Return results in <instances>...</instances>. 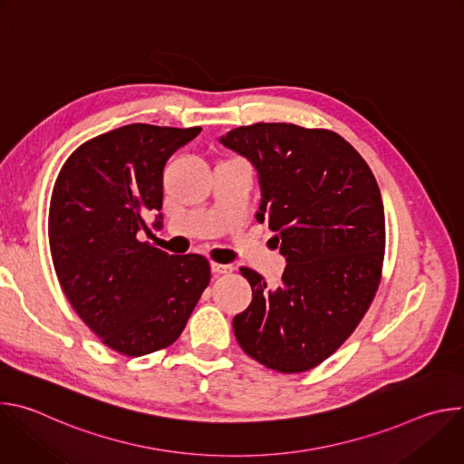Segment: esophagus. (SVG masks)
Returning a JSON list of instances; mask_svg holds the SVG:
<instances>
[{"instance_id":"1","label":"esophagus","mask_w":464,"mask_h":464,"mask_svg":"<svg viewBox=\"0 0 464 464\" xmlns=\"http://www.w3.org/2000/svg\"><path fill=\"white\" fill-rule=\"evenodd\" d=\"M211 270L215 276H226L233 272L231 264H220V262H211Z\"/></svg>"}]
</instances>
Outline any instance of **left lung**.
<instances>
[{"mask_svg":"<svg viewBox=\"0 0 464 464\" xmlns=\"http://www.w3.org/2000/svg\"><path fill=\"white\" fill-rule=\"evenodd\" d=\"M220 143L256 169V220L276 231L288 262L277 288L240 270L253 299L233 319L237 342L268 369L310 371L343 345L376 295L385 253L378 183L333 130L256 122Z\"/></svg>","mask_w":464,"mask_h":464,"instance_id":"obj_1","label":"left lung"}]
</instances>
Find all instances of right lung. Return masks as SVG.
<instances>
[{
  "label": "right lung",
  "instance_id": "right-lung-1",
  "mask_svg": "<svg viewBox=\"0 0 464 464\" xmlns=\"http://www.w3.org/2000/svg\"><path fill=\"white\" fill-rule=\"evenodd\" d=\"M200 131L115 128L82 143L54 181L49 247L58 283L101 342L124 356L172 345L211 281L206 256L138 240L143 217L161 211L167 160Z\"/></svg>",
  "mask_w": 464,
  "mask_h": 464
}]
</instances>
